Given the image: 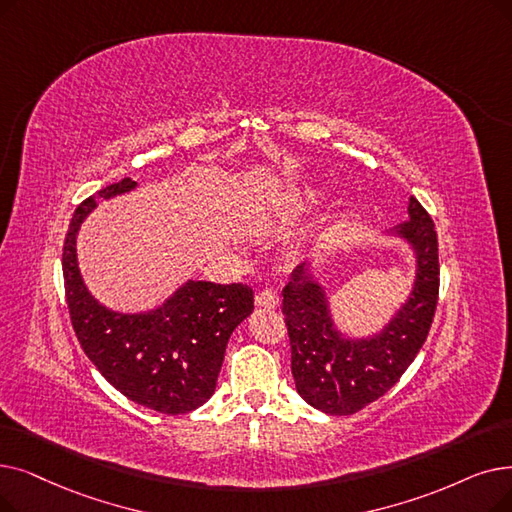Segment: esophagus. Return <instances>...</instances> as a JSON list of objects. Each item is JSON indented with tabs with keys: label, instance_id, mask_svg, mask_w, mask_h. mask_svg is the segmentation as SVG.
I'll use <instances>...</instances> for the list:
<instances>
[{
	"label": "esophagus",
	"instance_id": "34e87169",
	"mask_svg": "<svg viewBox=\"0 0 512 512\" xmlns=\"http://www.w3.org/2000/svg\"><path fill=\"white\" fill-rule=\"evenodd\" d=\"M257 307H265V309H276L280 305V297L274 291H261L255 297Z\"/></svg>",
	"mask_w": 512,
	"mask_h": 512
}]
</instances>
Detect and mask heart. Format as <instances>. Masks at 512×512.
I'll return each instance as SVG.
<instances>
[{
  "instance_id": "1",
  "label": "heart",
  "mask_w": 512,
  "mask_h": 512,
  "mask_svg": "<svg viewBox=\"0 0 512 512\" xmlns=\"http://www.w3.org/2000/svg\"><path fill=\"white\" fill-rule=\"evenodd\" d=\"M316 198H318L316 190H303V192H299V201H316Z\"/></svg>"
}]
</instances>
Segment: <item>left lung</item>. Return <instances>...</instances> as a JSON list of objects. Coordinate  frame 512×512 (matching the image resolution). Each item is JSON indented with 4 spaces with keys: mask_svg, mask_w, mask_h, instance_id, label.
<instances>
[{
    "mask_svg": "<svg viewBox=\"0 0 512 512\" xmlns=\"http://www.w3.org/2000/svg\"><path fill=\"white\" fill-rule=\"evenodd\" d=\"M385 236L408 244L414 280L406 301L372 335L351 337L337 326L328 288L309 270V263H301L282 288L295 387L309 406L324 414H355L385 395L429 335L439 293L433 221L412 196L408 221L387 230Z\"/></svg>",
    "mask_w": 512,
    "mask_h": 512,
    "instance_id": "8db88e82",
    "label": "left lung"
}]
</instances>
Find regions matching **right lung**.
Wrapping results in <instances>:
<instances>
[{
  "label": "right lung",
  "instance_id": "add662e5",
  "mask_svg": "<svg viewBox=\"0 0 512 512\" xmlns=\"http://www.w3.org/2000/svg\"><path fill=\"white\" fill-rule=\"evenodd\" d=\"M138 188L121 182L83 201L69 226L62 274L75 335L104 379L131 402L161 414H186L213 395L236 326L253 314V288L186 280L157 307L125 314L102 305L85 286L77 259V236L98 198Z\"/></svg>",
  "mask_w": 512,
  "mask_h": 512
}]
</instances>
